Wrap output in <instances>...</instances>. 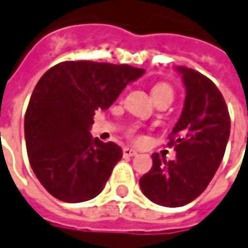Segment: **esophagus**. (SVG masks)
Wrapping results in <instances>:
<instances>
[{
  "label": "esophagus",
  "mask_w": 248,
  "mask_h": 248,
  "mask_svg": "<svg viewBox=\"0 0 248 248\" xmlns=\"http://www.w3.org/2000/svg\"><path fill=\"white\" fill-rule=\"evenodd\" d=\"M136 154H138V151L131 149V147H124L123 149V155L124 157H135Z\"/></svg>",
  "instance_id": "1"
}]
</instances>
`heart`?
<instances>
[{
    "label": "heart",
    "instance_id": "obj_1",
    "mask_svg": "<svg viewBox=\"0 0 248 248\" xmlns=\"http://www.w3.org/2000/svg\"><path fill=\"white\" fill-rule=\"evenodd\" d=\"M151 93H153V97L157 98L161 97V95H168V97H173V90L170 86H168L165 83H158V84H155L153 90H151Z\"/></svg>",
    "mask_w": 248,
    "mask_h": 248
}]
</instances>
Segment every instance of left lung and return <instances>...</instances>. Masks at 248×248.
<instances>
[{
  "label": "left lung",
  "mask_w": 248,
  "mask_h": 248,
  "mask_svg": "<svg viewBox=\"0 0 248 248\" xmlns=\"http://www.w3.org/2000/svg\"><path fill=\"white\" fill-rule=\"evenodd\" d=\"M186 87L180 119L169 135L176 158L165 161L157 153L153 168L139 186L151 202L180 207L198 198L220 167L228 143L231 119L220 90L213 81L187 66H177Z\"/></svg>",
  "instance_id": "left-lung-1"
}]
</instances>
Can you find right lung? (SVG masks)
I'll return each instance as SVG.
<instances>
[{"label": "right lung", "instance_id": "add662e5", "mask_svg": "<svg viewBox=\"0 0 248 248\" xmlns=\"http://www.w3.org/2000/svg\"><path fill=\"white\" fill-rule=\"evenodd\" d=\"M143 74L124 64L65 61L39 79L24 117V135L30 165L49 194L78 203L104 190L123 150L91 136L93 116Z\"/></svg>", "mask_w": 248, "mask_h": 248}]
</instances>
